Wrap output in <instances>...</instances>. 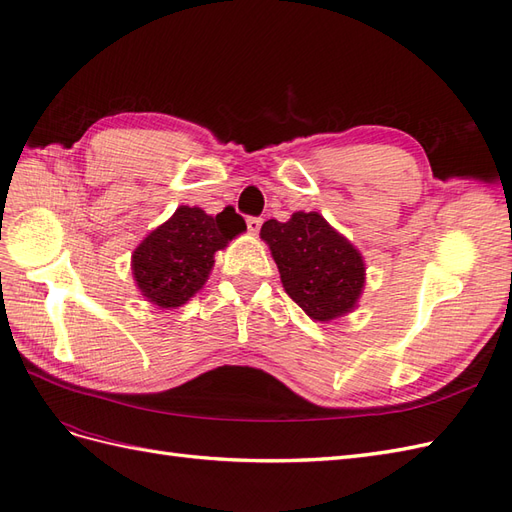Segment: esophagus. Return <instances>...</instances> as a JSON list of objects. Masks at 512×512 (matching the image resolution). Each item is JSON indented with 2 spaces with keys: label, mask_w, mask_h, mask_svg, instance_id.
<instances>
[{
  "label": "esophagus",
  "mask_w": 512,
  "mask_h": 512,
  "mask_svg": "<svg viewBox=\"0 0 512 512\" xmlns=\"http://www.w3.org/2000/svg\"><path fill=\"white\" fill-rule=\"evenodd\" d=\"M245 222H247V230L254 232V235L260 230V226H262V218H247Z\"/></svg>",
  "instance_id": "34e87169"
}]
</instances>
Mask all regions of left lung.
<instances>
[{
	"label": "left lung",
	"instance_id": "8db88e82",
	"mask_svg": "<svg viewBox=\"0 0 512 512\" xmlns=\"http://www.w3.org/2000/svg\"><path fill=\"white\" fill-rule=\"evenodd\" d=\"M260 237L271 247L288 297L309 318L327 322L354 307L365 284L363 258L322 215L299 211L288 222L269 220Z\"/></svg>",
	"mask_w": 512,
	"mask_h": 512
}]
</instances>
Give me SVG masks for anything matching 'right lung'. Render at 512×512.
<instances>
[{
	"instance_id": "add662e5",
	"label": "right lung",
	"mask_w": 512,
	"mask_h": 512,
	"mask_svg": "<svg viewBox=\"0 0 512 512\" xmlns=\"http://www.w3.org/2000/svg\"><path fill=\"white\" fill-rule=\"evenodd\" d=\"M245 228L232 207L215 218L198 207H179L134 250L132 273L138 288L160 307L183 305L207 282L213 254Z\"/></svg>"
}]
</instances>
